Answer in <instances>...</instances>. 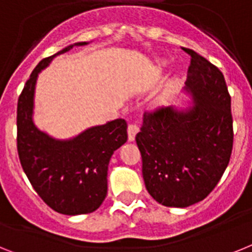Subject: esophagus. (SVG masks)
<instances>
[{
    "mask_svg": "<svg viewBox=\"0 0 252 252\" xmlns=\"http://www.w3.org/2000/svg\"><path fill=\"white\" fill-rule=\"evenodd\" d=\"M138 130L139 128L136 123H129V126H128V139L129 141H134V137L138 133Z\"/></svg>",
    "mask_w": 252,
    "mask_h": 252,
    "instance_id": "1",
    "label": "esophagus"
}]
</instances>
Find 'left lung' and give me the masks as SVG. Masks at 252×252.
<instances>
[{"instance_id":"obj_1","label":"left lung","mask_w":252,"mask_h":252,"mask_svg":"<svg viewBox=\"0 0 252 252\" xmlns=\"http://www.w3.org/2000/svg\"><path fill=\"white\" fill-rule=\"evenodd\" d=\"M187 88L196 105L187 111H146L136 136L142 175L158 204L187 208L204 200L220 181L233 150V118L224 75L193 50Z\"/></svg>"}]
</instances>
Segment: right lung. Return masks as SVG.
Returning a JSON list of instances; mask_svg holds the SVG:
<instances>
[{
  "instance_id": "obj_1",
  "label": "right lung",
  "mask_w": 252,
  "mask_h": 252,
  "mask_svg": "<svg viewBox=\"0 0 252 252\" xmlns=\"http://www.w3.org/2000/svg\"><path fill=\"white\" fill-rule=\"evenodd\" d=\"M71 47L44 58L32 71L18 100L16 146L23 170L39 197L60 214L79 215L97 210L106 197L110 158L128 133L124 119L94 126L70 141H56L35 128L32 114L38 73Z\"/></svg>"
}]
</instances>
